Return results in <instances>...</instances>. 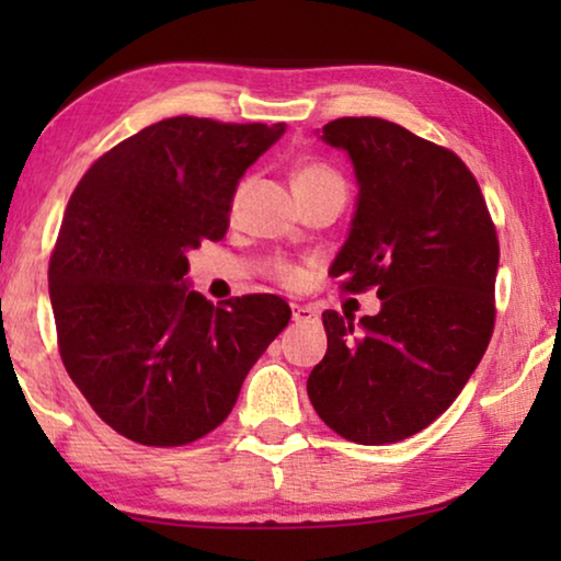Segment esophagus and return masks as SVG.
I'll list each match as a JSON object with an SVG mask.
<instances>
[{"instance_id":"1","label":"esophagus","mask_w":561,"mask_h":561,"mask_svg":"<svg viewBox=\"0 0 561 561\" xmlns=\"http://www.w3.org/2000/svg\"><path fill=\"white\" fill-rule=\"evenodd\" d=\"M290 311H294V321L296 324H301V321H317L319 313L311 309V306H301V304H294L290 306Z\"/></svg>"}]
</instances>
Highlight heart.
<instances>
[{
	"mask_svg": "<svg viewBox=\"0 0 561 561\" xmlns=\"http://www.w3.org/2000/svg\"><path fill=\"white\" fill-rule=\"evenodd\" d=\"M321 183H344L342 175L334 171L332 165L327 163H304L298 165V171L294 175V186L296 191L301 188H311V186H321ZM273 278L280 283H296L298 280V271L288 263H273Z\"/></svg>",
	"mask_w": 561,
	"mask_h": 561,
	"instance_id": "b5f03b06",
	"label": "heart"
}]
</instances>
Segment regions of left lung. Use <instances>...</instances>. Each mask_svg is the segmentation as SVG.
I'll return each instance as SVG.
<instances>
[{"label": "left lung", "instance_id": "1", "mask_svg": "<svg viewBox=\"0 0 561 561\" xmlns=\"http://www.w3.org/2000/svg\"><path fill=\"white\" fill-rule=\"evenodd\" d=\"M321 140L350 152L357 211L329 275L375 288L380 311H324L327 355L306 382L321 421L357 444H396L449 409L495 327V225L455 152L378 117H342Z\"/></svg>", "mask_w": 561, "mask_h": 561}]
</instances>
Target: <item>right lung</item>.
I'll return each instance as SVG.
<instances>
[{
    "label": "right lung",
    "instance_id": "obj_1",
    "mask_svg": "<svg viewBox=\"0 0 561 561\" xmlns=\"http://www.w3.org/2000/svg\"><path fill=\"white\" fill-rule=\"evenodd\" d=\"M283 133V122H156L96 158L68 198L48 267L58 352L127 439L183 447L214 432L288 327L280 296L211 306L183 278L186 252L227 234L237 183Z\"/></svg>",
    "mask_w": 561,
    "mask_h": 561
}]
</instances>
